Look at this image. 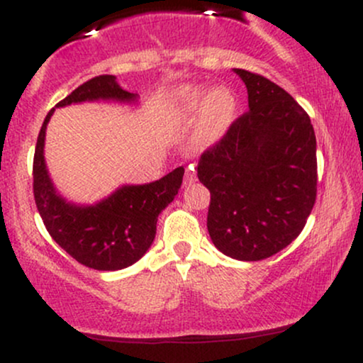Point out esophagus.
Masks as SVG:
<instances>
[{"instance_id":"34e87169","label":"esophagus","mask_w":363,"mask_h":363,"mask_svg":"<svg viewBox=\"0 0 363 363\" xmlns=\"http://www.w3.org/2000/svg\"><path fill=\"white\" fill-rule=\"evenodd\" d=\"M196 181V172L193 167L186 169V174H184V184H191V182Z\"/></svg>"}]
</instances>
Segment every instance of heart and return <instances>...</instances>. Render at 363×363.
Segmentation results:
<instances>
[{"mask_svg":"<svg viewBox=\"0 0 363 363\" xmlns=\"http://www.w3.org/2000/svg\"><path fill=\"white\" fill-rule=\"evenodd\" d=\"M205 94L206 91L201 86H184L177 91L176 102L186 114H191L198 111L199 106H203L196 140L201 145H210L222 138L232 124L235 118L237 102L234 94L228 89L210 91L206 99Z\"/></svg>","mask_w":363,"mask_h":363,"instance_id":"1","label":"heart"}]
</instances>
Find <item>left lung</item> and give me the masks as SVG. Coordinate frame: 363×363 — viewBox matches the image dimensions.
I'll return each mask as SVG.
<instances>
[{
	"label": "left lung",
	"mask_w": 363,
	"mask_h": 363,
	"mask_svg": "<svg viewBox=\"0 0 363 363\" xmlns=\"http://www.w3.org/2000/svg\"><path fill=\"white\" fill-rule=\"evenodd\" d=\"M249 111L201 153L198 179L210 191L208 232L239 261L285 249L306 227L318 194L315 135L297 101L268 78L234 69Z\"/></svg>",
	"instance_id": "obj_1"
}]
</instances>
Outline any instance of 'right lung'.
<instances>
[{
  "instance_id": "obj_1",
  "label": "right lung",
  "mask_w": 363,
  "mask_h": 363,
  "mask_svg": "<svg viewBox=\"0 0 363 363\" xmlns=\"http://www.w3.org/2000/svg\"><path fill=\"white\" fill-rule=\"evenodd\" d=\"M138 94L121 89L112 74H101L74 89L56 107L85 101L135 102ZM45 116L34 153V198L49 235L73 259L99 272L128 268L148 251L155 239L160 211L174 201L182 184L184 167L143 186H123L91 206L68 203L54 189L44 162Z\"/></svg>"
}]
</instances>
